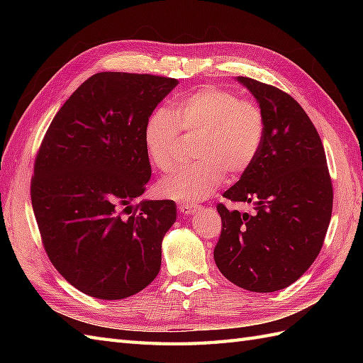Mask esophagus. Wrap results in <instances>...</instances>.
<instances>
[{"instance_id":"1","label":"esophagus","mask_w":363,"mask_h":363,"mask_svg":"<svg viewBox=\"0 0 363 363\" xmlns=\"http://www.w3.org/2000/svg\"><path fill=\"white\" fill-rule=\"evenodd\" d=\"M199 208H200V206H196V204H188V203H180L179 204V211L182 213H186V215H192V213L199 211Z\"/></svg>"}]
</instances>
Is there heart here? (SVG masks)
I'll use <instances>...</instances> for the list:
<instances>
[{
  "label": "heart",
  "instance_id": "obj_1",
  "mask_svg": "<svg viewBox=\"0 0 363 363\" xmlns=\"http://www.w3.org/2000/svg\"><path fill=\"white\" fill-rule=\"evenodd\" d=\"M180 131L200 136L196 162L180 168L159 183V192L180 203H196L212 195L224 182L244 175L260 155L267 136L262 108L218 86H203L175 101L172 108L159 107L144 128V145L150 162L162 172L175 163Z\"/></svg>",
  "mask_w": 363,
  "mask_h": 363
}]
</instances>
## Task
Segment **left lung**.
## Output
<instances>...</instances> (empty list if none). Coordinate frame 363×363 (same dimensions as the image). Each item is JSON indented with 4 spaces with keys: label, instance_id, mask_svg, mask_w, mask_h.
I'll list each match as a JSON object with an SVG mask.
<instances>
[{
    "label": "left lung",
    "instance_id": "left-lung-1",
    "mask_svg": "<svg viewBox=\"0 0 363 363\" xmlns=\"http://www.w3.org/2000/svg\"><path fill=\"white\" fill-rule=\"evenodd\" d=\"M267 119V136L255 164L219 203L221 236L213 250L218 269L236 286L274 292L298 280L320 255L332 218L333 188L320 135L294 98L279 87L238 77Z\"/></svg>",
    "mask_w": 363,
    "mask_h": 363
}]
</instances>
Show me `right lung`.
Wrapping results in <instances>:
<instances>
[{"mask_svg":"<svg viewBox=\"0 0 363 363\" xmlns=\"http://www.w3.org/2000/svg\"><path fill=\"white\" fill-rule=\"evenodd\" d=\"M179 82L98 72L54 116L35 160L31 206L42 244L65 280L100 300L147 288L162 262L175 203L147 200L148 116Z\"/></svg>","mask_w":363,"mask_h":363,"instance_id":"add662e5","label":"right lung"}]
</instances>
